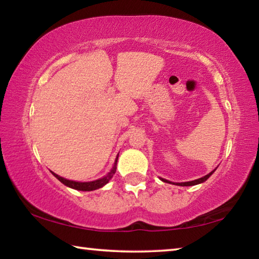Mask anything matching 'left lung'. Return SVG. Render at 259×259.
I'll return each mask as SVG.
<instances>
[{"label":"left lung","mask_w":259,"mask_h":259,"mask_svg":"<svg viewBox=\"0 0 259 259\" xmlns=\"http://www.w3.org/2000/svg\"><path fill=\"white\" fill-rule=\"evenodd\" d=\"M214 170H216V169H214ZM214 170H213V171H214ZM213 171H211V172L208 174V175H205L204 177H201V178H199V179H195V181L185 182V183H172V184H176V185H181V186H193V185H198V184H201V183H203V182L207 181V179L213 174ZM161 181L164 182V183H171V182L166 181V179H163V178H161Z\"/></svg>","instance_id":"left-lung-1"}]
</instances>
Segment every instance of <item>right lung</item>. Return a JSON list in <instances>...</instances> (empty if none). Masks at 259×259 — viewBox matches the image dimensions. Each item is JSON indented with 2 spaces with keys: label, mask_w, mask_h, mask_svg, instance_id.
I'll list each match as a JSON object with an SVG mask.
<instances>
[{
  "label": "right lung",
  "mask_w": 259,
  "mask_h": 259,
  "mask_svg": "<svg viewBox=\"0 0 259 259\" xmlns=\"http://www.w3.org/2000/svg\"><path fill=\"white\" fill-rule=\"evenodd\" d=\"M117 159H119V155L116 156L115 159V162H114V165L111 171H109L106 176L100 178V179H97V181H94V182H88V183H80V182H74V181H68V179L66 178H63L58 176V175L52 172V175L58 179V181H60L61 183L64 184V185H66L68 187L71 188H74V190H77V191H94V190H97V188H100L103 187L104 185H106V184L111 181V178L113 177V175L115 174L116 171V164H117Z\"/></svg>",
  "instance_id": "right-lung-1"
}]
</instances>
